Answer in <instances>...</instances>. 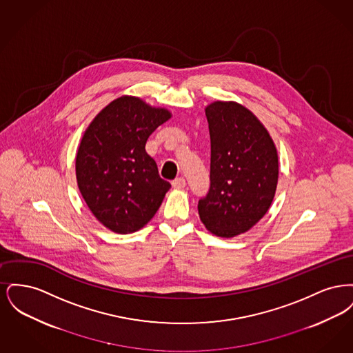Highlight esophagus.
<instances>
[{"instance_id": "esophagus-1", "label": "esophagus", "mask_w": 353, "mask_h": 353, "mask_svg": "<svg viewBox=\"0 0 353 353\" xmlns=\"http://www.w3.org/2000/svg\"><path fill=\"white\" fill-rule=\"evenodd\" d=\"M172 185H173V188H176V189H181V188H184L186 183H185L184 177H177V179L173 180Z\"/></svg>"}]
</instances>
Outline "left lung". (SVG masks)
I'll use <instances>...</instances> for the list:
<instances>
[{"mask_svg":"<svg viewBox=\"0 0 353 353\" xmlns=\"http://www.w3.org/2000/svg\"><path fill=\"white\" fill-rule=\"evenodd\" d=\"M205 114L210 188L199 201V214L212 234L233 238L268 213L278 184V152L265 125L242 104L213 101Z\"/></svg>","mask_w":353,"mask_h":353,"instance_id":"8db88e82","label":"left lung"}]
</instances>
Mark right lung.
Listing matches in <instances>:
<instances>
[{
    "label": "right lung",
    "mask_w": 353,
    "mask_h": 353,
    "mask_svg": "<svg viewBox=\"0 0 353 353\" xmlns=\"http://www.w3.org/2000/svg\"><path fill=\"white\" fill-rule=\"evenodd\" d=\"M170 117L167 108L123 95L84 131L75 159L78 188L91 213L111 232L140 230L164 200L170 184L160 177L145 143Z\"/></svg>",
    "instance_id": "right-lung-1"
}]
</instances>
